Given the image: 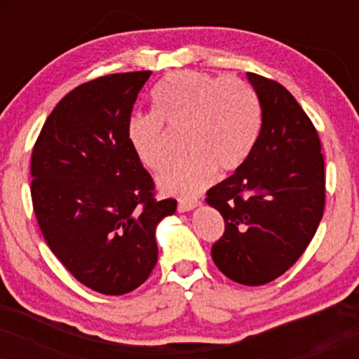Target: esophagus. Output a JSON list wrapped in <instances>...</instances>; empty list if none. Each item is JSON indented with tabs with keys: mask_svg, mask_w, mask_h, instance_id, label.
I'll list each match as a JSON object with an SVG mask.
<instances>
[{
	"mask_svg": "<svg viewBox=\"0 0 359 359\" xmlns=\"http://www.w3.org/2000/svg\"><path fill=\"white\" fill-rule=\"evenodd\" d=\"M201 203L199 201H180L179 205H177V209H179V212H187V211H192L194 208H197Z\"/></svg>",
	"mask_w": 359,
	"mask_h": 359,
	"instance_id": "esophagus-1",
	"label": "esophagus"
}]
</instances>
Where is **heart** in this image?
Returning a JSON list of instances; mask_svg holds the SVG:
<instances>
[{
	"label": "heart",
	"mask_w": 359,
	"mask_h": 359,
	"mask_svg": "<svg viewBox=\"0 0 359 359\" xmlns=\"http://www.w3.org/2000/svg\"><path fill=\"white\" fill-rule=\"evenodd\" d=\"M155 113L133 114L128 142L140 162L160 170L167 160L165 128H185L187 155L158 177L162 191L180 197L199 194L214 168L229 172L246 162L262 131V104L246 81L197 71L168 74L151 93Z\"/></svg>",
	"instance_id": "heart-1"
}]
</instances>
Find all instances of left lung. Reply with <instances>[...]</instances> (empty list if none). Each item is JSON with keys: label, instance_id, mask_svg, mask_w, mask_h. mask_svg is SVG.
<instances>
[{"label": "left lung", "instance_id": "1", "mask_svg": "<svg viewBox=\"0 0 359 359\" xmlns=\"http://www.w3.org/2000/svg\"><path fill=\"white\" fill-rule=\"evenodd\" d=\"M262 104V131L236 172L208 191L224 217L212 245L216 266L241 285H265L294 265L323 219L320 140L306 111L277 81L248 72Z\"/></svg>", "mask_w": 359, "mask_h": 359}]
</instances>
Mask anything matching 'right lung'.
Segmentation results:
<instances>
[{"label": "right lung", "instance_id": "obj_1", "mask_svg": "<svg viewBox=\"0 0 359 359\" xmlns=\"http://www.w3.org/2000/svg\"><path fill=\"white\" fill-rule=\"evenodd\" d=\"M150 71L77 86L48 114L32 154V203L52 253L74 278L123 295L150 277L155 228L175 199L155 184L128 142V121Z\"/></svg>", "mask_w": 359, "mask_h": 359}]
</instances>
